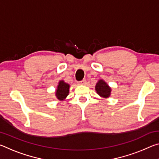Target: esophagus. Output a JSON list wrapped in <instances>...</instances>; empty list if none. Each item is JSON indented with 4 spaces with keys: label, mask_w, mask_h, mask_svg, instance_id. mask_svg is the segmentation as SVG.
Segmentation results:
<instances>
[{
    "label": "esophagus",
    "mask_w": 159,
    "mask_h": 159,
    "mask_svg": "<svg viewBox=\"0 0 159 159\" xmlns=\"http://www.w3.org/2000/svg\"><path fill=\"white\" fill-rule=\"evenodd\" d=\"M79 85H85L86 84V80L83 79V80H81V81H79Z\"/></svg>",
    "instance_id": "34e87169"
}]
</instances>
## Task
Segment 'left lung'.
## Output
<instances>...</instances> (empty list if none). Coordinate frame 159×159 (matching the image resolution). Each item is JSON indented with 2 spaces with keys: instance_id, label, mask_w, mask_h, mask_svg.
I'll use <instances>...</instances> for the list:
<instances>
[{
  "instance_id": "8db88e82",
  "label": "left lung",
  "mask_w": 159,
  "mask_h": 159,
  "mask_svg": "<svg viewBox=\"0 0 159 159\" xmlns=\"http://www.w3.org/2000/svg\"><path fill=\"white\" fill-rule=\"evenodd\" d=\"M95 90L98 95L102 97V98H108L110 96V93H111V88L109 87V85L103 80H99L97 83Z\"/></svg>"
}]
</instances>
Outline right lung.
Segmentation results:
<instances>
[{
	"mask_svg": "<svg viewBox=\"0 0 159 159\" xmlns=\"http://www.w3.org/2000/svg\"><path fill=\"white\" fill-rule=\"evenodd\" d=\"M69 85L64 83L63 80H61L59 83L57 89L56 91V96L59 100H63L69 95Z\"/></svg>",
	"mask_w": 159,
	"mask_h": 159,
	"instance_id": "right-lung-1",
	"label": "right lung"
}]
</instances>
